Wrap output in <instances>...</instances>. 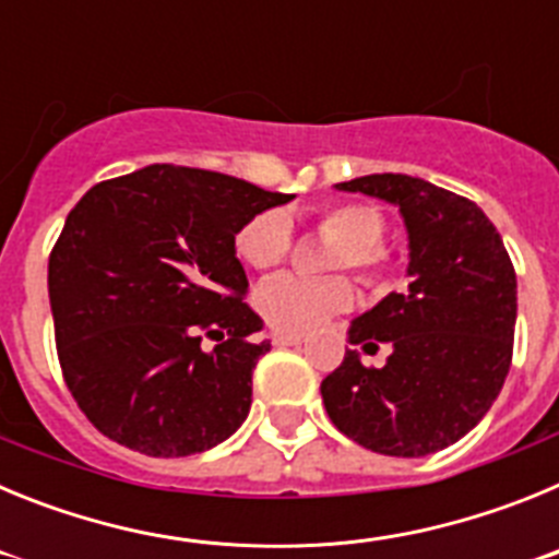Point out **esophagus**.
<instances>
[{
	"instance_id": "34e87169",
	"label": "esophagus",
	"mask_w": 559,
	"mask_h": 559,
	"mask_svg": "<svg viewBox=\"0 0 559 559\" xmlns=\"http://www.w3.org/2000/svg\"><path fill=\"white\" fill-rule=\"evenodd\" d=\"M271 344H274V347H299V344H305V335L274 330V333H271Z\"/></svg>"
}]
</instances>
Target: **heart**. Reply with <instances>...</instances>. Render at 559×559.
<instances>
[{
  "label": "heart",
  "instance_id": "heart-1",
  "mask_svg": "<svg viewBox=\"0 0 559 559\" xmlns=\"http://www.w3.org/2000/svg\"><path fill=\"white\" fill-rule=\"evenodd\" d=\"M328 237L338 240L328 257L330 271L353 269L367 283H378L386 274L389 254L380 246L386 221L369 204H335L328 206L319 218ZM235 251L249 269L269 271L280 265L290 251V221L280 210H265L246 221L235 237ZM355 290L347 276H308L283 274L265 280L254 294L257 313L271 328L283 333H308L322 328L333 316L353 308Z\"/></svg>",
  "mask_w": 559,
  "mask_h": 559
}]
</instances>
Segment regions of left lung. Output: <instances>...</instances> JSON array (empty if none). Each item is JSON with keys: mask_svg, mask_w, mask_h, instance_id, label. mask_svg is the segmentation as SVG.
<instances>
[{"mask_svg": "<svg viewBox=\"0 0 559 559\" xmlns=\"http://www.w3.org/2000/svg\"><path fill=\"white\" fill-rule=\"evenodd\" d=\"M335 190L400 210L408 290L353 319L349 344L392 347L380 369L347 349L322 380L333 426L383 456L417 459L453 445L490 412L512 360L518 280L481 206L403 173H372Z\"/></svg>", "mask_w": 559, "mask_h": 559, "instance_id": "left-lung-1", "label": "left lung"}]
</instances>
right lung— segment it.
<instances>
[{
    "label": "right lung",
    "instance_id": "obj_1",
    "mask_svg": "<svg viewBox=\"0 0 559 559\" xmlns=\"http://www.w3.org/2000/svg\"><path fill=\"white\" fill-rule=\"evenodd\" d=\"M290 199L224 173L147 165L78 201L47 285L63 378L97 431L170 459L243 426L271 344L243 302L235 235Z\"/></svg>",
    "mask_w": 559,
    "mask_h": 559
}]
</instances>
